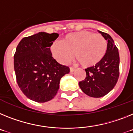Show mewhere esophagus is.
Wrapping results in <instances>:
<instances>
[{
	"label": "esophagus",
	"instance_id": "34e87169",
	"mask_svg": "<svg viewBox=\"0 0 133 133\" xmlns=\"http://www.w3.org/2000/svg\"><path fill=\"white\" fill-rule=\"evenodd\" d=\"M70 72H73L75 71V68H70Z\"/></svg>",
	"mask_w": 133,
	"mask_h": 133
}]
</instances>
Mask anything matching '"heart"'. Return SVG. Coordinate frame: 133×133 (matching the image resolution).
I'll list each match as a JSON object with an SVG mask.
<instances>
[{"mask_svg": "<svg viewBox=\"0 0 133 133\" xmlns=\"http://www.w3.org/2000/svg\"><path fill=\"white\" fill-rule=\"evenodd\" d=\"M107 47V41L102 35L82 30L68 34L61 42H53L51 52L61 64L68 63L74 53L75 59L82 67L89 68L102 60Z\"/></svg>", "mask_w": 133, "mask_h": 133, "instance_id": "heart-1", "label": "heart"}]
</instances>
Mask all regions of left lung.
I'll return each instance as SVG.
<instances>
[{"label":"left lung","mask_w":133,"mask_h":133,"mask_svg":"<svg viewBox=\"0 0 133 133\" xmlns=\"http://www.w3.org/2000/svg\"><path fill=\"white\" fill-rule=\"evenodd\" d=\"M98 32L108 41L105 56L95 66L85 69V79L79 82V86L86 95L92 97H103L114 89L119 78L120 57L114 40L107 33Z\"/></svg>","instance_id":"1"}]
</instances>
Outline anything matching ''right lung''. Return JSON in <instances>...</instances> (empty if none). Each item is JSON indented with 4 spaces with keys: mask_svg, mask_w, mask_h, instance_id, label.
<instances>
[{
    "mask_svg": "<svg viewBox=\"0 0 133 133\" xmlns=\"http://www.w3.org/2000/svg\"><path fill=\"white\" fill-rule=\"evenodd\" d=\"M57 33L41 32L22 39L14 55L17 82L23 93L36 102L49 101L56 95L60 80L70 72L68 66L52 57L51 45Z\"/></svg>",
    "mask_w": 133,
    "mask_h": 133,
    "instance_id": "right-lung-1",
    "label": "right lung"
}]
</instances>
